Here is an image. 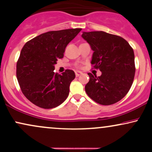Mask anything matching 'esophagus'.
<instances>
[{
  "mask_svg": "<svg viewBox=\"0 0 152 152\" xmlns=\"http://www.w3.org/2000/svg\"><path fill=\"white\" fill-rule=\"evenodd\" d=\"M75 74H76V76H79L80 75L82 74V72H81V71H75Z\"/></svg>",
  "mask_w": 152,
  "mask_h": 152,
  "instance_id": "obj_1",
  "label": "esophagus"
}]
</instances>
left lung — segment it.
I'll return each instance as SVG.
<instances>
[{
	"label": "left lung",
	"instance_id": "left-lung-1",
	"mask_svg": "<svg viewBox=\"0 0 152 152\" xmlns=\"http://www.w3.org/2000/svg\"><path fill=\"white\" fill-rule=\"evenodd\" d=\"M82 38L94 50L91 64L100 76L88 73L87 95L102 105L119 102L129 91L135 75L133 48L125 39L104 31L83 32Z\"/></svg>",
	"mask_w": 152,
	"mask_h": 152
}]
</instances>
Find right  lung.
Returning <instances> with one entry per match:
<instances>
[{
	"label": "right lung",
	"instance_id": "right-lung-1",
	"mask_svg": "<svg viewBox=\"0 0 152 152\" xmlns=\"http://www.w3.org/2000/svg\"><path fill=\"white\" fill-rule=\"evenodd\" d=\"M81 28L48 31L28 41L16 64V76L23 95L38 107L53 109L69 94L74 71L56 74L54 65L64 57L66 47Z\"/></svg>",
	"mask_w": 152,
	"mask_h": 152
}]
</instances>
